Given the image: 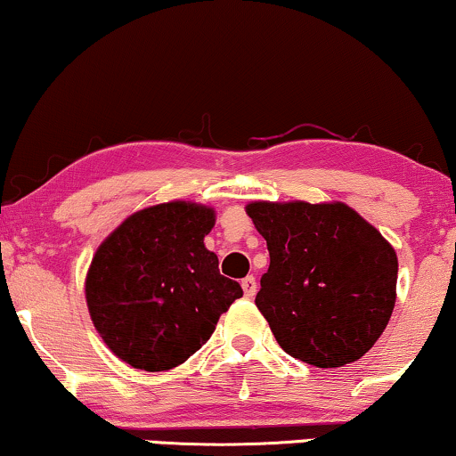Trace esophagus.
I'll return each instance as SVG.
<instances>
[{
  "mask_svg": "<svg viewBox=\"0 0 456 456\" xmlns=\"http://www.w3.org/2000/svg\"><path fill=\"white\" fill-rule=\"evenodd\" d=\"M241 289L246 293V297H254L256 291H258V285H256L254 277H246L241 281Z\"/></svg>",
  "mask_w": 456,
  "mask_h": 456,
  "instance_id": "obj_1",
  "label": "esophagus"
}]
</instances>
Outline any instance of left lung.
<instances>
[{
  "mask_svg": "<svg viewBox=\"0 0 456 456\" xmlns=\"http://www.w3.org/2000/svg\"><path fill=\"white\" fill-rule=\"evenodd\" d=\"M246 210L271 254L256 305L281 349L316 368L368 354L395 307L393 246L341 202H252Z\"/></svg>",
  "mask_w": 456,
  "mask_h": 456,
  "instance_id": "8db88e82",
  "label": "left lung"
}]
</instances>
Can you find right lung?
Instances as JSON below:
<instances>
[{
	"mask_svg": "<svg viewBox=\"0 0 456 456\" xmlns=\"http://www.w3.org/2000/svg\"><path fill=\"white\" fill-rule=\"evenodd\" d=\"M215 213L167 202L132 215L101 243L86 277L94 329L132 368L163 371L208 341L243 291L204 248Z\"/></svg>",
	"mask_w": 456,
	"mask_h": 456,
	"instance_id": "obj_1",
	"label": "right lung"
}]
</instances>
